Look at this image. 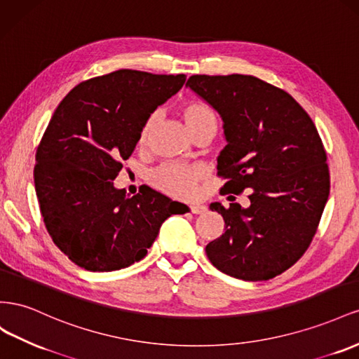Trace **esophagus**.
Here are the masks:
<instances>
[{
  "label": "esophagus",
  "instance_id": "esophagus-1",
  "mask_svg": "<svg viewBox=\"0 0 359 359\" xmlns=\"http://www.w3.org/2000/svg\"><path fill=\"white\" fill-rule=\"evenodd\" d=\"M189 210H191L192 213L198 215V213H204V212H206V206H203V204H191Z\"/></svg>",
  "mask_w": 359,
  "mask_h": 359
}]
</instances>
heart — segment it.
Returning a JSON list of instances; mask_svg holds the SVG:
<instances>
[{
  "mask_svg": "<svg viewBox=\"0 0 359 359\" xmlns=\"http://www.w3.org/2000/svg\"><path fill=\"white\" fill-rule=\"evenodd\" d=\"M182 116L187 121L191 134L200 129H212L217 132L219 120L217 112L203 102H188L182 108ZM158 123V112L151 114L142 123L138 134V144L146 146ZM206 174L201 165L187 163H163L150 172V183L159 191L176 198H191L196 196L198 183Z\"/></svg>",
  "mask_w": 359,
  "mask_h": 359,
  "instance_id": "obj_1",
  "label": "heart"
}]
</instances>
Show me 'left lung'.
I'll use <instances>...</instances> for the list:
<instances>
[{
  "label": "left lung",
  "instance_id": "left-lung-1",
  "mask_svg": "<svg viewBox=\"0 0 359 359\" xmlns=\"http://www.w3.org/2000/svg\"><path fill=\"white\" fill-rule=\"evenodd\" d=\"M187 87L224 121L227 146L218 156V176L227 183L221 194L250 189L248 208L210 204L225 231L208 243V257L234 278H273L310 247L330 196L319 132L289 93L255 76L192 75Z\"/></svg>",
  "mask_w": 359,
  "mask_h": 359
}]
</instances>
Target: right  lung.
Here are the masks:
<instances>
[{
  "mask_svg": "<svg viewBox=\"0 0 359 359\" xmlns=\"http://www.w3.org/2000/svg\"><path fill=\"white\" fill-rule=\"evenodd\" d=\"M185 81L120 69L78 84L57 107L36 151L34 185L48 233L81 268L111 272L140 262L179 212L155 189L128 197L112 180L142 123Z\"/></svg>",
  "mask_w": 359,
  "mask_h": 359,
  "instance_id": "obj_1",
  "label": "right lung"
}]
</instances>
